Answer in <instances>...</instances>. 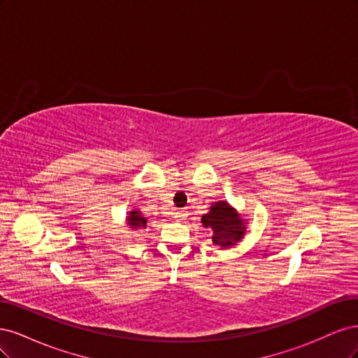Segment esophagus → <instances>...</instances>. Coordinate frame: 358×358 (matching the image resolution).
<instances>
[{"label": "esophagus", "instance_id": "esophagus-1", "mask_svg": "<svg viewBox=\"0 0 358 358\" xmlns=\"http://www.w3.org/2000/svg\"><path fill=\"white\" fill-rule=\"evenodd\" d=\"M185 216H187V210H176L175 212V218L182 220V218H185Z\"/></svg>", "mask_w": 358, "mask_h": 358}]
</instances>
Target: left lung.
<instances>
[{
    "instance_id": "left-lung-1",
    "label": "left lung",
    "mask_w": 358,
    "mask_h": 358,
    "mask_svg": "<svg viewBox=\"0 0 358 358\" xmlns=\"http://www.w3.org/2000/svg\"><path fill=\"white\" fill-rule=\"evenodd\" d=\"M201 224L210 234L213 245L224 249L239 243L246 233V220H243V215L225 200L215 201L209 212L201 216Z\"/></svg>"
}]
</instances>
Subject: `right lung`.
<instances>
[{"instance_id": "1", "label": "right lung", "mask_w": 358, "mask_h": 358, "mask_svg": "<svg viewBox=\"0 0 358 358\" xmlns=\"http://www.w3.org/2000/svg\"><path fill=\"white\" fill-rule=\"evenodd\" d=\"M125 224H127L128 229L137 231V230L146 229L148 220H146V216H143L142 212H140L138 209H133V210L128 212V216L125 218Z\"/></svg>"}]
</instances>
